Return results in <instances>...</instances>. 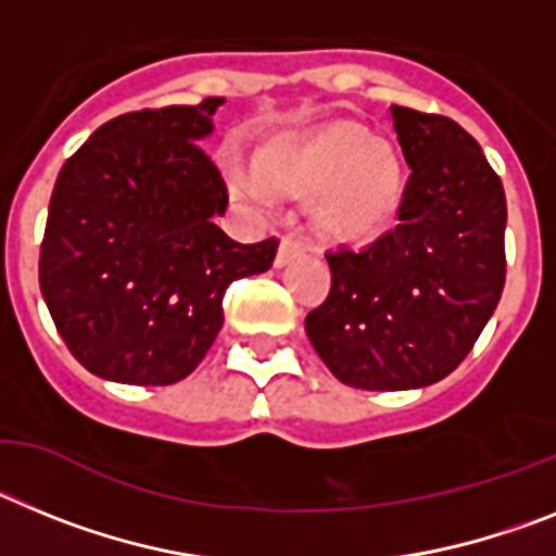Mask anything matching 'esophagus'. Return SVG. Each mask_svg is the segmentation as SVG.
<instances>
[{
    "mask_svg": "<svg viewBox=\"0 0 556 556\" xmlns=\"http://www.w3.org/2000/svg\"><path fill=\"white\" fill-rule=\"evenodd\" d=\"M305 251V243H302V238H299L296 231H288L282 238V243H279V251H277V265L282 268V265L293 263V260L299 257Z\"/></svg>",
    "mask_w": 556,
    "mask_h": 556,
    "instance_id": "1",
    "label": "esophagus"
}]
</instances>
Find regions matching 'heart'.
<instances>
[{"instance_id":"b5f03b06","label":"heart","mask_w":556,"mask_h":556,"mask_svg":"<svg viewBox=\"0 0 556 556\" xmlns=\"http://www.w3.org/2000/svg\"><path fill=\"white\" fill-rule=\"evenodd\" d=\"M257 181L277 192H324L318 220L330 235L369 238L392 218L400 164L380 142L350 125H332L305 139L277 142L257 159Z\"/></svg>"}]
</instances>
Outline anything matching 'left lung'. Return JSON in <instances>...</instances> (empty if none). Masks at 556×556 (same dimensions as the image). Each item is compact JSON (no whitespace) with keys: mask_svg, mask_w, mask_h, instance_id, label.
<instances>
[{"mask_svg":"<svg viewBox=\"0 0 556 556\" xmlns=\"http://www.w3.org/2000/svg\"><path fill=\"white\" fill-rule=\"evenodd\" d=\"M412 176L397 226L327 251L332 285L305 330L341 383L403 392L447 378L479 341L506 279V198L479 142L442 114L392 105Z\"/></svg>","mask_w":556,"mask_h":556,"instance_id":"1","label":"left lung"}]
</instances>
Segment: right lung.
Masks as SVG:
<instances>
[{"mask_svg":"<svg viewBox=\"0 0 556 556\" xmlns=\"http://www.w3.org/2000/svg\"><path fill=\"white\" fill-rule=\"evenodd\" d=\"M220 103L109 119L58 173L38 282L64 344L98 378H187L224 325L226 288L277 257V238L243 245L215 224L229 192L201 139Z\"/></svg>","mask_w":556,"mask_h":556,"instance_id":"right-lung-1","label":"right lung"}]
</instances>
